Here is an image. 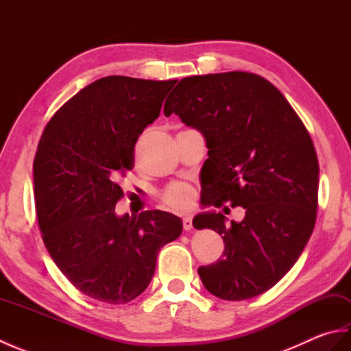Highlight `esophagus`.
<instances>
[{
  "label": "esophagus",
  "instance_id": "obj_1",
  "mask_svg": "<svg viewBox=\"0 0 351 351\" xmlns=\"http://www.w3.org/2000/svg\"><path fill=\"white\" fill-rule=\"evenodd\" d=\"M182 226L185 230H190L193 228V219L190 217V215H185V217L182 219Z\"/></svg>",
  "mask_w": 351,
  "mask_h": 351
}]
</instances>
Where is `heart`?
Here are the masks:
<instances>
[{
    "label": "heart",
    "instance_id": "b5f03b06",
    "mask_svg": "<svg viewBox=\"0 0 351 351\" xmlns=\"http://www.w3.org/2000/svg\"><path fill=\"white\" fill-rule=\"evenodd\" d=\"M161 200L171 210H185L195 200V190L184 182H173L161 193Z\"/></svg>",
    "mask_w": 351,
    "mask_h": 351
}]
</instances>
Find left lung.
I'll use <instances>...</instances> for the list:
<instances>
[{
	"instance_id": "8db88e82",
	"label": "left lung",
	"mask_w": 351,
	"mask_h": 351,
	"mask_svg": "<svg viewBox=\"0 0 351 351\" xmlns=\"http://www.w3.org/2000/svg\"><path fill=\"white\" fill-rule=\"evenodd\" d=\"M167 99L164 114L205 137L202 204L245 210L238 223L215 211L193 220L225 243L220 259L199 267L204 287L232 302L263 294L291 270L315 226L319 167L309 132L285 96L255 73L182 78Z\"/></svg>"
}]
</instances>
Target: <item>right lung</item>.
<instances>
[{"label": "right lung", "mask_w": 351, "mask_h": 351, "mask_svg": "<svg viewBox=\"0 0 351 351\" xmlns=\"http://www.w3.org/2000/svg\"><path fill=\"white\" fill-rule=\"evenodd\" d=\"M175 83L96 80L51 117L37 146L34 197L45 247L72 285L95 300L136 299L152 279L160 249L182 232V220L170 213L116 214L134 146Z\"/></svg>", "instance_id": "obj_1"}]
</instances>
